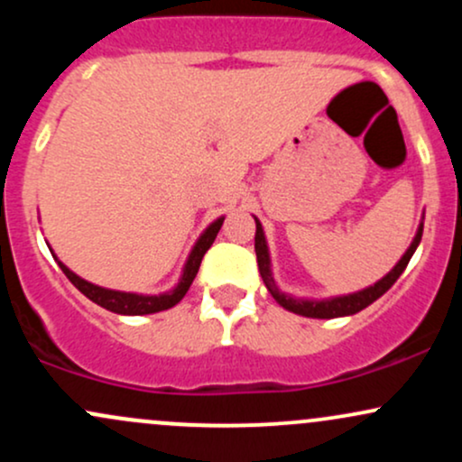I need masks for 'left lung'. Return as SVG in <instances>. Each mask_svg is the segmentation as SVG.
Returning a JSON list of instances; mask_svg holds the SVG:
<instances>
[{
  "mask_svg": "<svg viewBox=\"0 0 462 462\" xmlns=\"http://www.w3.org/2000/svg\"><path fill=\"white\" fill-rule=\"evenodd\" d=\"M256 221V236H254V249H256V261H258V272L263 275V282L267 286V291L272 293V298L278 301L280 306L286 310L295 312V315L301 317H310V319H334V317H347V315H356L363 309H367L369 304H374L375 300L383 298L386 291L395 284V280L400 278L402 272L406 269L408 261L412 258L415 249L421 241L423 235V221L417 227V235L412 238L411 247L406 249L404 256L397 261V264L391 269L389 273L384 275L383 280H378L375 284L367 286V289L356 291V293H347V295H337V298H326V300H309V298H295V295L284 293V291L278 289L273 280V272H272V256H269V245L267 238H264V230L261 226V221L254 217Z\"/></svg>",
  "mask_w": 462,
  "mask_h": 462,
  "instance_id": "left-lung-1",
  "label": "left lung"
}]
</instances>
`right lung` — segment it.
Instances as JSON below:
<instances>
[{"label": "right lung", "mask_w": 462, "mask_h": 462, "mask_svg": "<svg viewBox=\"0 0 462 462\" xmlns=\"http://www.w3.org/2000/svg\"><path fill=\"white\" fill-rule=\"evenodd\" d=\"M224 219L226 217H219V219H215L213 224L201 232V236L195 241L193 249H190L187 263H184L182 275H180L178 284L173 286L171 291H164V293H158V295H143V293H128V291L104 289V286L93 284V282H88V280L79 278V275L73 273L65 263L58 261V256H54V258H56L58 267L62 269V273L71 280V284L76 286L79 293L87 295L88 300L95 301L97 306H102V309L116 312V315H152V312H161V310L171 309V306H176L178 301L187 295L189 286L193 284L195 275H198V272H199L201 258H204V254L208 252V247L213 245L217 235H219Z\"/></svg>", "instance_id": "1"}]
</instances>
